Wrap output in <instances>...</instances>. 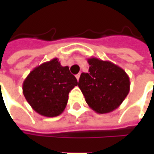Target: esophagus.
Returning a JSON list of instances; mask_svg holds the SVG:
<instances>
[{"label":"esophagus","mask_w":154,"mask_h":154,"mask_svg":"<svg viewBox=\"0 0 154 154\" xmlns=\"http://www.w3.org/2000/svg\"><path fill=\"white\" fill-rule=\"evenodd\" d=\"M80 75H81V73H78V74H77V75H76V78H77V81H79V78H80Z\"/></svg>","instance_id":"1"}]
</instances>
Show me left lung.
Listing matches in <instances>:
<instances>
[{
    "mask_svg": "<svg viewBox=\"0 0 154 154\" xmlns=\"http://www.w3.org/2000/svg\"><path fill=\"white\" fill-rule=\"evenodd\" d=\"M88 72L81 74L78 87L91 109L98 114L112 112L129 92L130 81L125 71L110 61L87 58Z\"/></svg>",
    "mask_w": 154,
    "mask_h": 154,
    "instance_id": "1",
    "label": "left lung"
}]
</instances>
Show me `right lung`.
<instances>
[{
  "instance_id": "obj_1",
  "label": "right lung",
  "mask_w": 154,
  "mask_h": 154,
  "mask_svg": "<svg viewBox=\"0 0 154 154\" xmlns=\"http://www.w3.org/2000/svg\"><path fill=\"white\" fill-rule=\"evenodd\" d=\"M76 86L77 78L69 67H63L55 57L35 67L24 81L22 89L33 110L43 116L55 117L63 112L68 94Z\"/></svg>"
}]
</instances>
